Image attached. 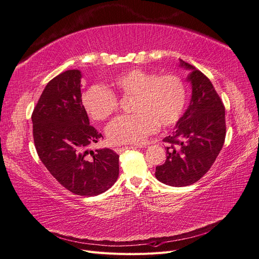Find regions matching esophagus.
<instances>
[{
	"label": "esophagus",
	"instance_id": "esophagus-1",
	"mask_svg": "<svg viewBox=\"0 0 259 259\" xmlns=\"http://www.w3.org/2000/svg\"><path fill=\"white\" fill-rule=\"evenodd\" d=\"M136 148H141V147H137V146H122V147H117L115 148V151L117 152V154H120L123 150L126 149H136Z\"/></svg>",
	"mask_w": 259,
	"mask_h": 259
}]
</instances>
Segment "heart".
<instances>
[{
    "label": "heart",
    "mask_w": 259,
    "mask_h": 259,
    "mask_svg": "<svg viewBox=\"0 0 259 259\" xmlns=\"http://www.w3.org/2000/svg\"><path fill=\"white\" fill-rule=\"evenodd\" d=\"M113 88L123 97H133L131 115H122L107 127V137L115 145H139L161 127H170L181 117L187 89L177 74L158 75L135 68L117 75ZM83 105L95 120L109 118L118 109L117 97L101 85H93L83 96Z\"/></svg>",
    "instance_id": "b5f03b06"
}]
</instances>
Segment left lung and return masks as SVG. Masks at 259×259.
<instances>
[{"label": "left lung", "instance_id": "1", "mask_svg": "<svg viewBox=\"0 0 259 259\" xmlns=\"http://www.w3.org/2000/svg\"><path fill=\"white\" fill-rule=\"evenodd\" d=\"M190 70L192 96L188 109L176 123L173 135L164 138L166 160L156 167V178L171 187L190 186L202 178L221 151L226 135L225 108L212 83L194 66Z\"/></svg>", "mask_w": 259, "mask_h": 259}]
</instances>
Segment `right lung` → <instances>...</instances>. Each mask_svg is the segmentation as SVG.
I'll list each match as a JSON object with an SVG mask.
<instances>
[{"mask_svg":"<svg viewBox=\"0 0 259 259\" xmlns=\"http://www.w3.org/2000/svg\"><path fill=\"white\" fill-rule=\"evenodd\" d=\"M81 78V71L72 69L47 84L32 114L33 137L39 159L64 188L94 196L117 180L119 156L109 148L88 149L103 137L90 126Z\"/></svg>","mask_w":259,"mask_h":259,"instance_id":"obj_1","label":"right lung"}]
</instances>
